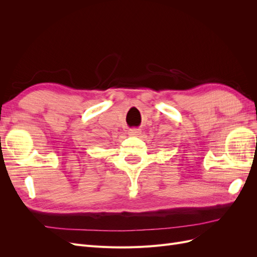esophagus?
I'll return each mask as SVG.
<instances>
[{"label":"esophagus","mask_w":257,"mask_h":257,"mask_svg":"<svg viewBox=\"0 0 257 257\" xmlns=\"http://www.w3.org/2000/svg\"><path fill=\"white\" fill-rule=\"evenodd\" d=\"M128 136H136V137H138L139 135L142 134V131L139 130V128H131L130 131H128Z\"/></svg>","instance_id":"obj_1"}]
</instances>
